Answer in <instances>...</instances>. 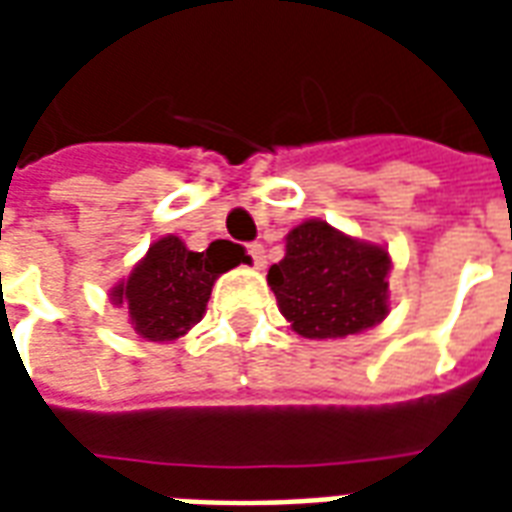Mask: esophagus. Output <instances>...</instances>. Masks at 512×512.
Returning <instances> with one entry per match:
<instances>
[{
  "label": "esophagus",
  "mask_w": 512,
  "mask_h": 512,
  "mask_svg": "<svg viewBox=\"0 0 512 512\" xmlns=\"http://www.w3.org/2000/svg\"><path fill=\"white\" fill-rule=\"evenodd\" d=\"M246 252H249V257H252V263H255L257 268H263L266 266V246L263 244H249L246 246Z\"/></svg>",
  "instance_id": "1"
}]
</instances>
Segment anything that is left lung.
<instances>
[{
    "mask_svg": "<svg viewBox=\"0 0 512 512\" xmlns=\"http://www.w3.org/2000/svg\"><path fill=\"white\" fill-rule=\"evenodd\" d=\"M389 252L321 219L293 227L268 285L293 332L332 340L373 329L389 312Z\"/></svg>",
    "mask_w": 512,
    "mask_h": 512,
    "instance_id": "left-lung-1",
    "label": "left lung"
}]
</instances>
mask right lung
I'll list each match as a JSON object with an SVG mask.
<instances>
[{"mask_svg":"<svg viewBox=\"0 0 512 512\" xmlns=\"http://www.w3.org/2000/svg\"><path fill=\"white\" fill-rule=\"evenodd\" d=\"M238 263H249V257L233 241H213L205 252H191L178 235H164L147 249L131 277L112 288V301L126 304L136 334L169 343L200 321L213 282Z\"/></svg>","mask_w":512,"mask_h":512,"instance_id":"1","label":"right lung"}]
</instances>
